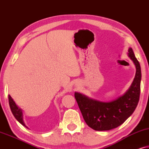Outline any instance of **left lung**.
I'll list each match as a JSON object with an SVG mask.
<instances>
[{
  "mask_svg": "<svg viewBox=\"0 0 149 149\" xmlns=\"http://www.w3.org/2000/svg\"><path fill=\"white\" fill-rule=\"evenodd\" d=\"M128 56L136 65V73L129 90L121 97L110 102H102L75 93V98L86 123L96 131L116 128L130 117L138 106L140 94L141 68L132 48Z\"/></svg>",
  "mask_w": 149,
  "mask_h": 149,
  "instance_id": "obj_1",
  "label": "left lung"
}]
</instances>
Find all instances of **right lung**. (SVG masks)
Here are the masks:
<instances>
[{"mask_svg":"<svg viewBox=\"0 0 149 149\" xmlns=\"http://www.w3.org/2000/svg\"><path fill=\"white\" fill-rule=\"evenodd\" d=\"M8 98H9V104L10 108H11V112H12V114H13V116H14V117L16 118L17 121L20 123L22 125L26 127L23 120V115H22V110L16 106V104H15V102H13V99L11 98V97L10 96V95H9Z\"/></svg>","mask_w":149,"mask_h":149,"instance_id":"1","label":"right lung"}]
</instances>
